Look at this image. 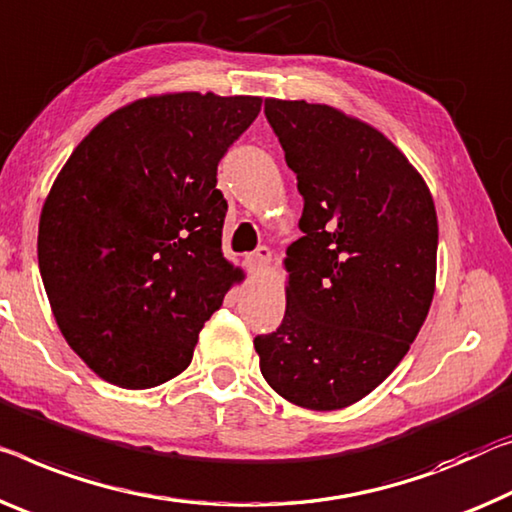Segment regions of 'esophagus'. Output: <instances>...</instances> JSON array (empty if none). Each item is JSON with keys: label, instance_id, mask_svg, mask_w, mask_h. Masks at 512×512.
<instances>
[{"label": "esophagus", "instance_id": "34e87169", "mask_svg": "<svg viewBox=\"0 0 512 512\" xmlns=\"http://www.w3.org/2000/svg\"><path fill=\"white\" fill-rule=\"evenodd\" d=\"M270 258H272V251H270V249H267V247H258V249L254 251V254L247 256V270H249L251 274H258L267 263H270Z\"/></svg>", "mask_w": 512, "mask_h": 512}]
</instances>
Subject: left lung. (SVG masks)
Masks as SVG:
<instances>
[{
	"label": "left lung",
	"mask_w": 512,
	"mask_h": 512,
	"mask_svg": "<svg viewBox=\"0 0 512 512\" xmlns=\"http://www.w3.org/2000/svg\"><path fill=\"white\" fill-rule=\"evenodd\" d=\"M304 199L286 251V316L254 338L267 384L341 410L391 375L428 316L437 212L419 171L371 125L329 105L265 100Z\"/></svg>",
	"instance_id": "8db88e82"
}]
</instances>
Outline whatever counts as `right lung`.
<instances>
[{
	"mask_svg": "<svg viewBox=\"0 0 512 512\" xmlns=\"http://www.w3.org/2000/svg\"><path fill=\"white\" fill-rule=\"evenodd\" d=\"M261 98L187 91L130 102L61 169L38 224V267L61 334L86 366L148 389L190 366L242 272L222 254L217 164Z\"/></svg>",
	"mask_w": 512,
	"mask_h": 512,
	"instance_id": "right-lung-1",
	"label": "right lung"
}]
</instances>
